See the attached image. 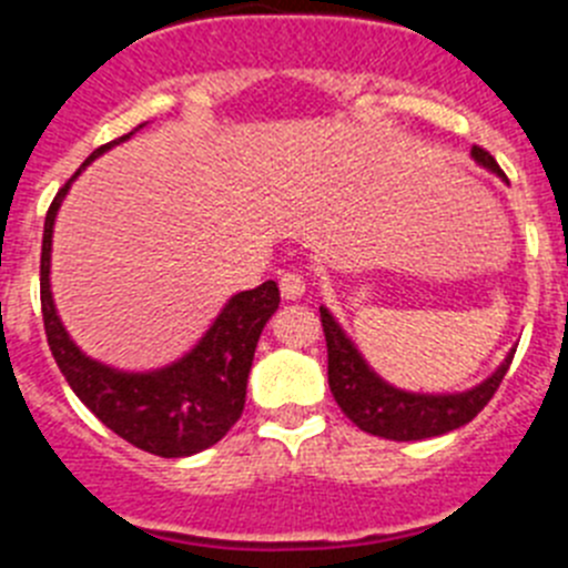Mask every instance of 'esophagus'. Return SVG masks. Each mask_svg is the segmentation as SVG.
<instances>
[{
  "mask_svg": "<svg viewBox=\"0 0 568 568\" xmlns=\"http://www.w3.org/2000/svg\"><path fill=\"white\" fill-rule=\"evenodd\" d=\"M278 287H281V295H284L287 301H295V298H301V295L307 293V284H304V278H301L298 273L281 275Z\"/></svg>",
  "mask_w": 568,
  "mask_h": 568,
  "instance_id": "34e87169",
  "label": "esophagus"
}]
</instances>
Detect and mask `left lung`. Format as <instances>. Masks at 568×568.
I'll return each mask as SVG.
<instances>
[{"instance_id": "left-lung-1", "label": "left lung", "mask_w": 568, "mask_h": 568, "mask_svg": "<svg viewBox=\"0 0 568 568\" xmlns=\"http://www.w3.org/2000/svg\"><path fill=\"white\" fill-rule=\"evenodd\" d=\"M471 159L489 168L491 173L504 175L498 162L489 155V150L475 144ZM321 327H324V338H327V375L335 404L358 429L389 440L435 438V435H446L458 429V426L469 424L489 404L491 395L498 393L500 381H504L506 369L515 358V353L506 355L504 364L469 393H404V389H395V386L386 384L384 378H378L366 366L353 341L346 338L344 329L338 327V321L324 307H321Z\"/></svg>"}]
</instances>
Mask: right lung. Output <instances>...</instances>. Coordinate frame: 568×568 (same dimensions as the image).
Returning <instances> with one entry per match:
<instances>
[{
	"label": "right lung",
	"mask_w": 568,
	"mask_h": 568,
	"mask_svg": "<svg viewBox=\"0 0 568 568\" xmlns=\"http://www.w3.org/2000/svg\"><path fill=\"white\" fill-rule=\"evenodd\" d=\"M139 128L93 150L84 164L93 162L113 144L130 139ZM73 179L64 182L44 215L39 293H42V318L50 353L79 400L119 438L159 458H187L202 453L207 446L219 444L230 433V426L241 418L255 344L270 315L278 310V284L264 281L255 290L233 295L204 338L184 358L162 369L122 373L88 358L64 333L50 295V239Z\"/></svg>",
	"instance_id": "obj_1"
}]
</instances>
